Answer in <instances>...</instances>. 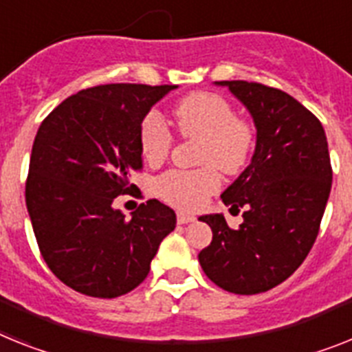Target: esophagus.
<instances>
[{
  "mask_svg": "<svg viewBox=\"0 0 352 352\" xmlns=\"http://www.w3.org/2000/svg\"><path fill=\"white\" fill-rule=\"evenodd\" d=\"M193 220L195 218L191 217V214H188V212H182V211L177 212V221H179V223H190V221Z\"/></svg>",
  "mask_w": 352,
  "mask_h": 352,
  "instance_id": "1",
  "label": "esophagus"
}]
</instances>
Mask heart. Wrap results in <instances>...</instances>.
Segmentation results:
<instances>
[{"label": "heart", "instance_id": "obj_1", "mask_svg": "<svg viewBox=\"0 0 352 352\" xmlns=\"http://www.w3.org/2000/svg\"><path fill=\"white\" fill-rule=\"evenodd\" d=\"M177 129L186 140H199L197 170H170L155 181V193L179 209L193 211L220 188V168L227 175L240 173L252 157L256 132L250 121L236 116L229 100L217 93H191L173 109ZM173 135L157 111L140 123V150L148 164L170 155Z\"/></svg>", "mask_w": 352, "mask_h": 352}]
</instances>
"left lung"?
I'll return each mask as SVG.
<instances>
[{
    "mask_svg": "<svg viewBox=\"0 0 352 352\" xmlns=\"http://www.w3.org/2000/svg\"><path fill=\"white\" fill-rule=\"evenodd\" d=\"M250 111L258 129L252 162L223 193L238 229L208 214L212 241L199 261L212 283L238 295L281 285L302 265L320 229L333 170L326 132L311 111L276 87L221 80Z\"/></svg>",
    "mask_w": 352,
    "mask_h": 352,
    "instance_id": "left-lung-1",
    "label": "left lung"
}]
</instances>
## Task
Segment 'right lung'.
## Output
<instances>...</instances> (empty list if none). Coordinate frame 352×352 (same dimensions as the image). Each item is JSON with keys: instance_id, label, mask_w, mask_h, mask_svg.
Wrapping results in <instances>:
<instances>
[{"instance_id": "obj_1", "label": "right lung", "mask_w": 352, "mask_h": 352, "mask_svg": "<svg viewBox=\"0 0 352 352\" xmlns=\"http://www.w3.org/2000/svg\"><path fill=\"white\" fill-rule=\"evenodd\" d=\"M175 85L105 84L71 94L41 123L26 177V208L46 265L89 297L129 294L148 276L175 211L155 199L132 218L112 208L143 170L140 123Z\"/></svg>"}]
</instances>
